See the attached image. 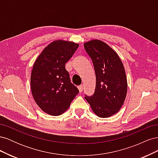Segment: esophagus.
<instances>
[{"instance_id": "34e87169", "label": "esophagus", "mask_w": 158, "mask_h": 158, "mask_svg": "<svg viewBox=\"0 0 158 158\" xmlns=\"http://www.w3.org/2000/svg\"><path fill=\"white\" fill-rule=\"evenodd\" d=\"M78 88L79 89V92L81 93L83 91V85H80L78 86Z\"/></svg>"}]
</instances>
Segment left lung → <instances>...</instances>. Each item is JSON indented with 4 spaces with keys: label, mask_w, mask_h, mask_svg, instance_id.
I'll list each match as a JSON object with an SVG mask.
<instances>
[{
    "label": "left lung",
    "mask_w": 158,
    "mask_h": 158,
    "mask_svg": "<svg viewBox=\"0 0 158 158\" xmlns=\"http://www.w3.org/2000/svg\"><path fill=\"white\" fill-rule=\"evenodd\" d=\"M84 45L92 60L96 76L94 94L85 98L96 115L109 117L118 112L127 96L125 68L118 54L105 42L93 40Z\"/></svg>",
    "instance_id": "left-lung-1"
}]
</instances>
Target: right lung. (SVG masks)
<instances>
[{"instance_id":"1","label":"right lung","mask_w":158,"mask_h":158,"mask_svg":"<svg viewBox=\"0 0 158 158\" xmlns=\"http://www.w3.org/2000/svg\"><path fill=\"white\" fill-rule=\"evenodd\" d=\"M79 44L55 40L42 51L31 74V90L35 103L43 111L52 116L64 113L79 92L70 82L65 64Z\"/></svg>"}]
</instances>
